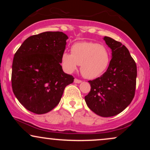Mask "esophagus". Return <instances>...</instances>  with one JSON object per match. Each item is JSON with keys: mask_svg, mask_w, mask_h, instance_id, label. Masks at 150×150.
Wrapping results in <instances>:
<instances>
[{"mask_svg": "<svg viewBox=\"0 0 150 150\" xmlns=\"http://www.w3.org/2000/svg\"><path fill=\"white\" fill-rule=\"evenodd\" d=\"M74 82H75V83H80V82H82V80H79V79L75 78V80H74Z\"/></svg>", "mask_w": 150, "mask_h": 150, "instance_id": "esophagus-1", "label": "esophagus"}]
</instances>
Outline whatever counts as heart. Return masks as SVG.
Listing matches in <instances>:
<instances>
[{
  "label": "heart",
  "instance_id": "1",
  "mask_svg": "<svg viewBox=\"0 0 150 150\" xmlns=\"http://www.w3.org/2000/svg\"><path fill=\"white\" fill-rule=\"evenodd\" d=\"M109 53L104 45L94 42H80L73 44L71 54L64 53L62 63L68 73H73L80 65L83 76L94 79L100 76L108 68Z\"/></svg>",
  "mask_w": 150,
  "mask_h": 150
}]
</instances>
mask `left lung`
Wrapping results in <instances>:
<instances>
[{
	"mask_svg": "<svg viewBox=\"0 0 150 150\" xmlns=\"http://www.w3.org/2000/svg\"><path fill=\"white\" fill-rule=\"evenodd\" d=\"M104 39L112 50V58L101 77L88 81L91 90L85 99L96 114L111 117L122 112L133 99L137 65L128 49L120 42L108 37Z\"/></svg>",
	"mask_w": 150,
	"mask_h": 150,
	"instance_id": "8db88e82",
	"label": "left lung"
}]
</instances>
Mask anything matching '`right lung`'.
<instances>
[{
    "label": "right lung",
    "instance_id": "add662e5",
    "mask_svg": "<svg viewBox=\"0 0 150 150\" xmlns=\"http://www.w3.org/2000/svg\"><path fill=\"white\" fill-rule=\"evenodd\" d=\"M68 36L62 32H46L31 36L15 53L12 88L20 104L37 114L51 111L61 101L73 75L62 69V56Z\"/></svg>",
    "mask_w": 150,
    "mask_h": 150
}]
</instances>
